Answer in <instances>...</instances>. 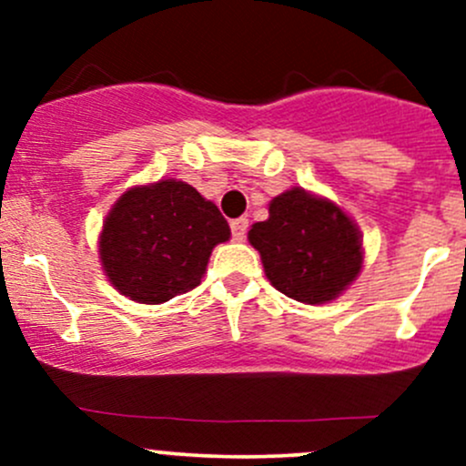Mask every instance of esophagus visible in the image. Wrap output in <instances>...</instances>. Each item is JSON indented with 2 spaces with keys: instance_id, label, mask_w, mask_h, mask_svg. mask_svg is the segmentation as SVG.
Instances as JSON below:
<instances>
[{
  "instance_id": "34e87169",
  "label": "esophagus",
  "mask_w": 466,
  "mask_h": 466,
  "mask_svg": "<svg viewBox=\"0 0 466 466\" xmlns=\"http://www.w3.org/2000/svg\"><path fill=\"white\" fill-rule=\"evenodd\" d=\"M229 228H232L234 241H243L248 232V218H234L232 223H229Z\"/></svg>"
}]
</instances>
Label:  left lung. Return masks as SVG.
<instances>
[{"label":"left lung","mask_w":466,"mask_h":466,"mask_svg":"<svg viewBox=\"0 0 466 466\" xmlns=\"http://www.w3.org/2000/svg\"><path fill=\"white\" fill-rule=\"evenodd\" d=\"M248 241L259 250L270 284L304 304L336 299L363 268L354 220L299 187L270 200L268 220L252 225Z\"/></svg>","instance_id":"obj_1"}]
</instances>
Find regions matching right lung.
<instances>
[{"label": "right lung", "instance_id": "1", "mask_svg": "<svg viewBox=\"0 0 466 466\" xmlns=\"http://www.w3.org/2000/svg\"><path fill=\"white\" fill-rule=\"evenodd\" d=\"M229 225L191 185L159 180L126 191L103 220L98 257L116 290L162 304L196 289Z\"/></svg>", "mask_w": 466, "mask_h": 466}]
</instances>
